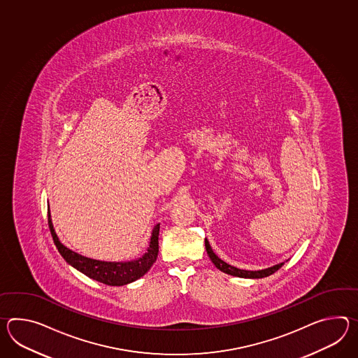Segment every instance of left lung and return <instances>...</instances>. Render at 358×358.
Masks as SVG:
<instances>
[{"instance_id":"1","label":"left lung","mask_w":358,"mask_h":358,"mask_svg":"<svg viewBox=\"0 0 358 358\" xmlns=\"http://www.w3.org/2000/svg\"><path fill=\"white\" fill-rule=\"evenodd\" d=\"M206 249H207V253L208 255H209V258H210V261L215 263V266L218 268V270L222 271V272L227 273V275H231V276H236V278H267V276H270L272 273H275L276 271L280 270V268L282 267V264H284V263H278V264H275V266H272V267H268V268H264V270L259 271L240 270V268H236V267L231 266L229 263L223 262L221 258H218V257L215 255V252L212 250V247L209 245V241H208L207 238H206Z\"/></svg>"}]
</instances>
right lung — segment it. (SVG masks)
<instances>
[{
  "label": "right lung",
  "mask_w": 358,
  "mask_h": 358,
  "mask_svg": "<svg viewBox=\"0 0 358 358\" xmlns=\"http://www.w3.org/2000/svg\"><path fill=\"white\" fill-rule=\"evenodd\" d=\"M48 227L51 231L54 243L64 259L73 266L76 270L85 273L86 276L92 280L103 282L105 285L122 286L134 282L136 280L143 278V275L150 270L151 266L158 258L160 223L155 224V227L152 229L149 248L141 258H138L136 261H131V262H103V261H96V259L83 257V255H78L71 249L64 247L54 230L50 209H48Z\"/></svg>",
  "instance_id": "add662e5"
}]
</instances>
